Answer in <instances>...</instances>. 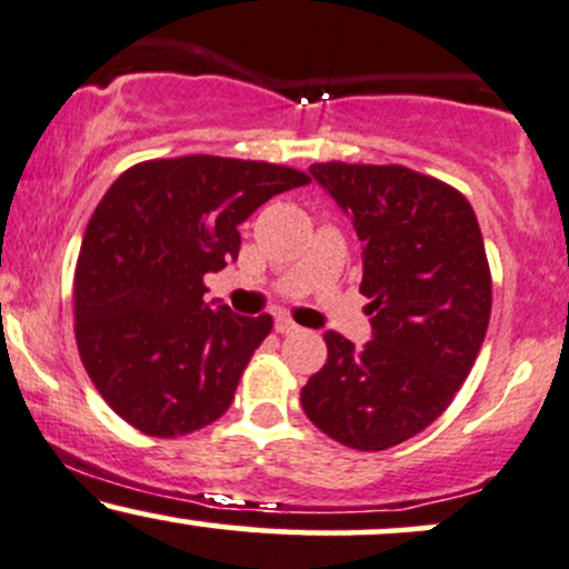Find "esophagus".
Masks as SVG:
<instances>
[{
  "mask_svg": "<svg viewBox=\"0 0 569 569\" xmlns=\"http://www.w3.org/2000/svg\"><path fill=\"white\" fill-rule=\"evenodd\" d=\"M273 327H277V332H282V336H290V332H298V325L292 322L290 317H277V322H273Z\"/></svg>",
  "mask_w": 569,
  "mask_h": 569,
  "instance_id": "esophagus-1",
  "label": "esophagus"
}]
</instances>
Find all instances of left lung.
I'll return each instance as SVG.
<instances>
[{
    "instance_id": "8db88e82",
    "label": "left lung",
    "mask_w": 569,
    "mask_h": 569,
    "mask_svg": "<svg viewBox=\"0 0 569 569\" xmlns=\"http://www.w3.org/2000/svg\"><path fill=\"white\" fill-rule=\"evenodd\" d=\"M362 239L372 340L325 332L327 362L300 391L309 420L353 450H389L431 426L469 378L492 282L469 199L402 164H311Z\"/></svg>"
}]
</instances>
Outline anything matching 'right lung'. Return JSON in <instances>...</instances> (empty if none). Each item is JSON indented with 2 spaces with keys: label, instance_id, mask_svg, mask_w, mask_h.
I'll list each match as a JSON object with an SVG mask.
<instances>
[{
  "label": "right lung",
  "instance_id": "add662e5",
  "mask_svg": "<svg viewBox=\"0 0 569 569\" xmlns=\"http://www.w3.org/2000/svg\"><path fill=\"white\" fill-rule=\"evenodd\" d=\"M292 167L193 153L122 172L87 223L73 332L106 405L149 437H183L229 410L273 319L204 303V273L237 260L239 223L309 183Z\"/></svg>",
  "mask_w": 569,
  "mask_h": 569
}]
</instances>
